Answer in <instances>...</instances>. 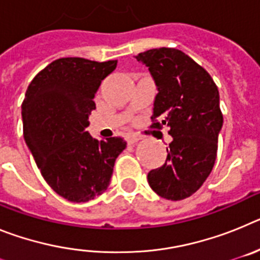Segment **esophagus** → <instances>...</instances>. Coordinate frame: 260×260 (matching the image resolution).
Instances as JSON below:
<instances>
[{
  "instance_id": "esophagus-1",
  "label": "esophagus",
  "mask_w": 260,
  "mask_h": 260,
  "mask_svg": "<svg viewBox=\"0 0 260 260\" xmlns=\"http://www.w3.org/2000/svg\"><path fill=\"white\" fill-rule=\"evenodd\" d=\"M141 141V138L137 137V135H130V137H127V143L128 144H134L137 143V142Z\"/></svg>"
}]
</instances>
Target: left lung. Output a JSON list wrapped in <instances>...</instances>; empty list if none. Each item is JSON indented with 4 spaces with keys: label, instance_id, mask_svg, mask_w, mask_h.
<instances>
[{
    "label": "left lung",
    "instance_id": "1",
    "mask_svg": "<svg viewBox=\"0 0 260 260\" xmlns=\"http://www.w3.org/2000/svg\"><path fill=\"white\" fill-rule=\"evenodd\" d=\"M157 88L152 127H169L173 141L164 165L147 176L161 198L182 201L199 190L215 165L222 127L220 96L211 75L187 54L173 48L139 53Z\"/></svg>",
    "mask_w": 260,
    "mask_h": 260
}]
</instances>
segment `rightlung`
<instances>
[{
    "label": "right lung",
    "instance_id": "right-lung-1",
    "mask_svg": "<svg viewBox=\"0 0 260 260\" xmlns=\"http://www.w3.org/2000/svg\"><path fill=\"white\" fill-rule=\"evenodd\" d=\"M116 66L117 61L59 58L41 70L26 91L24 141L48 185L70 202L102 195L117 156L126 148L123 138L98 141L86 132L95 93Z\"/></svg>",
    "mask_w": 260,
    "mask_h": 260
}]
</instances>
